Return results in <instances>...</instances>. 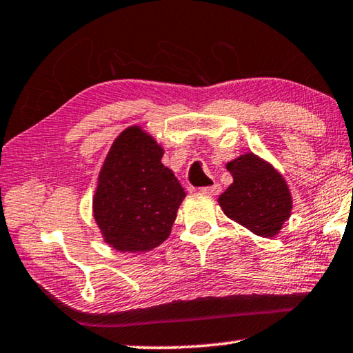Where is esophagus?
Masks as SVG:
<instances>
[{"instance_id":"esophagus-1","label":"esophagus","mask_w":353,"mask_h":353,"mask_svg":"<svg viewBox=\"0 0 353 353\" xmlns=\"http://www.w3.org/2000/svg\"><path fill=\"white\" fill-rule=\"evenodd\" d=\"M200 192H201V194H205V195H217L219 192H221V184L214 183V184H212V186H205V188H201V189H200Z\"/></svg>"}]
</instances>
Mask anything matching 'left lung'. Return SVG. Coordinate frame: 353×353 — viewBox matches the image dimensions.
<instances>
[{
	"mask_svg": "<svg viewBox=\"0 0 353 353\" xmlns=\"http://www.w3.org/2000/svg\"><path fill=\"white\" fill-rule=\"evenodd\" d=\"M233 176L219 206L231 221L261 238H275L292 212V195L285 178L269 161L248 152L227 163Z\"/></svg>",
	"mask_w": 353,
	"mask_h": 353,
	"instance_id": "1",
	"label": "left lung"
}]
</instances>
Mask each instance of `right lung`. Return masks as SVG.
<instances>
[{"mask_svg": "<svg viewBox=\"0 0 353 353\" xmlns=\"http://www.w3.org/2000/svg\"><path fill=\"white\" fill-rule=\"evenodd\" d=\"M164 148L141 125L114 139L98 172L92 212L117 252H148L169 238L184 189L161 163Z\"/></svg>", "mask_w": 353, "mask_h": 353, "instance_id": "right-lung-1", "label": "right lung"}]
</instances>
